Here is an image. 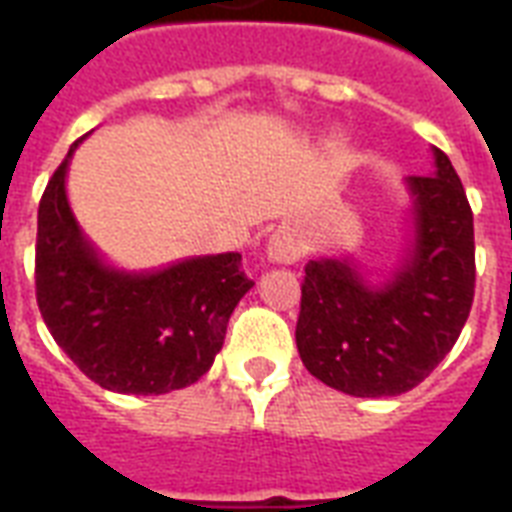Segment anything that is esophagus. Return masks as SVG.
I'll use <instances>...</instances> for the list:
<instances>
[{"instance_id":"esophagus-1","label":"esophagus","mask_w":512,"mask_h":512,"mask_svg":"<svg viewBox=\"0 0 512 512\" xmlns=\"http://www.w3.org/2000/svg\"><path fill=\"white\" fill-rule=\"evenodd\" d=\"M268 257L273 263H295L303 257V241L289 228H279L268 241Z\"/></svg>"}]
</instances>
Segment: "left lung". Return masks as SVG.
Masks as SVG:
<instances>
[{
    "instance_id": "8db88e82",
    "label": "left lung",
    "mask_w": 512,
    "mask_h": 512,
    "mask_svg": "<svg viewBox=\"0 0 512 512\" xmlns=\"http://www.w3.org/2000/svg\"><path fill=\"white\" fill-rule=\"evenodd\" d=\"M417 241L382 289L342 260L305 265L295 340L305 369L348 396H401L420 385L460 337L476 295L473 209L436 148V175H412Z\"/></svg>"
}]
</instances>
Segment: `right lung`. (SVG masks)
<instances>
[{
  "label": "right lung",
  "instance_id": "right-lung-1",
  "mask_svg": "<svg viewBox=\"0 0 512 512\" xmlns=\"http://www.w3.org/2000/svg\"><path fill=\"white\" fill-rule=\"evenodd\" d=\"M76 140L39 201L36 303L66 356L100 388L159 396L209 372L233 308L255 281L239 252L193 257L167 271H111L82 239L66 201Z\"/></svg>",
  "mask_w": 512,
  "mask_h": 512
}]
</instances>
